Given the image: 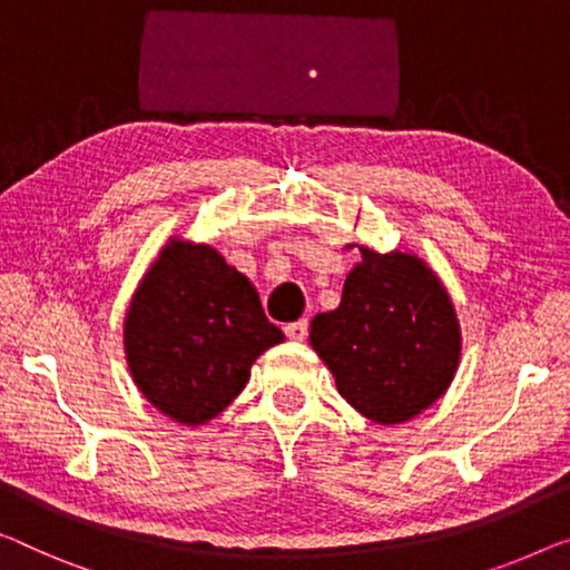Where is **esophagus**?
Returning <instances> with one entry per match:
<instances>
[{
    "label": "esophagus",
    "instance_id": "esophagus-1",
    "mask_svg": "<svg viewBox=\"0 0 570 570\" xmlns=\"http://www.w3.org/2000/svg\"><path fill=\"white\" fill-rule=\"evenodd\" d=\"M284 333L288 340H304L309 335V322L307 320H296V322H288L284 327Z\"/></svg>",
    "mask_w": 570,
    "mask_h": 570
}]
</instances>
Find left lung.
Here are the masks:
<instances>
[{
  "label": "left lung",
  "instance_id": "obj_1",
  "mask_svg": "<svg viewBox=\"0 0 570 570\" xmlns=\"http://www.w3.org/2000/svg\"><path fill=\"white\" fill-rule=\"evenodd\" d=\"M309 343L340 396L379 424L428 410L461 358V327L440 278L410 253L368 248L345 278L340 307L312 320Z\"/></svg>",
  "mask_w": 570,
  "mask_h": 570
}]
</instances>
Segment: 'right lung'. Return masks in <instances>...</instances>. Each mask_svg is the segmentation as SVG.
<instances>
[{"mask_svg":"<svg viewBox=\"0 0 570 570\" xmlns=\"http://www.w3.org/2000/svg\"><path fill=\"white\" fill-rule=\"evenodd\" d=\"M284 333L258 292L209 245L171 240L142 276L125 317V353L148 402L181 424L217 417Z\"/></svg>","mask_w":570,"mask_h":570,"instance_id":"right-lung-1","label":"right lung"}]
</instances>
